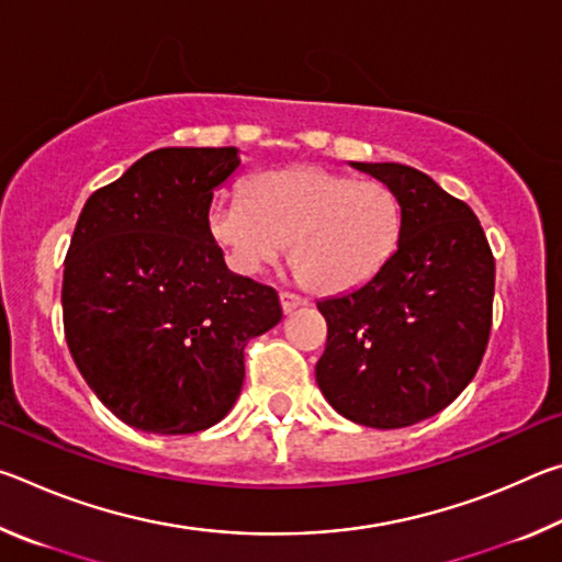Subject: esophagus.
I'll return each mask as SVG.
<instances>
[{
    "instance_id": "1",
    "label": "esophagus",
    "mask_w": 562,
    "mask_h": 562,
    "mask_svg": "<svg viewBox=\"0 0 562 562\" xmlns=\"http://www.w3.org/2000/svg\"><path fill=\"white\" fill-rule=\"evenodd\" d=\"M280 304H282L284 312H292V310L302 307L304 300L297 297V294H292V292H280Z\"/></svg>"
}]
</instances>
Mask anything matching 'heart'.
I'll list each match as a JSON object with an SVG mask.
<instances>
[{"mask_svg":"<svg viewBox=\"0 0 562 562\" xmlns=\"http://www.w3.org/2000/svg\"><path fill=\"white\" fill-rule=\"evenodd\" d=\"M205 231L235 274L255 278L288 245L292 272L304 288L339 294L372 280L392 258L402 211L376 180L290 166L247 180L240 201L215 203Z\"/></svg>","mask_w":562,"mask_h":562,"instance_id":"heart-1","label":"heart"}]
</instances>
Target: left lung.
Returning a JSON list of instances; mask_svg holds the SVG:
<instances>
[{
    "label": "left lung",
    "instance_id": "obj_1",
    "mask_svg": "<svg viewBox=\"0 0 562 562\" xmlns=\"http://www.w3.org/2000/svg\"><path fill=\"white\" fill-rule=\"evenodd\" d=\"M392 190L402 231L372 280L317 302L327 347L317 384L335 412L372 429H404L459 396L491 335L496 262L479 217L422 170L355 164Z\"/></svg>",
    "mask_w": 562,
    "mask_h": 562
}]
</instances>
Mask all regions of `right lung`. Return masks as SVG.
<instances>
[{"label": "right lung", "mask_w": 562, "mask_h": 562, "mask_svg": "<svg viewBox=\"0 0 562 562\" xmlns=\"http://www.w3.org/2000/svg\"><path fill=\"white\" fill-rule=\"evenodd\" d=\"M237 148H158L93 193L64 262L66 345L123 424L195 434L231 412L278 292L227 270L205 217Z\"/></svg>", "instance_id": "1"}]
</instances>
